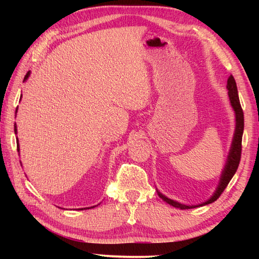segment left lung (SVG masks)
I'll use <instances>...</instances> for the list:
<instances>
[{
  "instance_id": "8db88e82",
  "label": "left lung",
  "mask_w": 259,
  "mask_h": 259,
  "mask_svg": "<svg viewBox=\"0 0 259 259\" xmlns=\"http://www.w3.org/2000/svg\"><path fill=\"white\" fill-rule=\"evenodd\" d=\"M227 89H229V96H230V100H231V105L233 107L234 112H235V117H236V126H235V134H234V138L233 142H232V146H231V151L229 157H227V162L225 164L224 171L222 174V178L221 182H219V185L217 187L216 192L213 193V195L210 198L207 202H204L201 205H205L209 203H212L216 201L219 196L222 195V193L224 192L226 186L229 185L230 181L232 177L234 176V174L238 170V166L241 160V152H242V135H243V126H244V117H243V111L242 107H241L240 104V99H239V95H238V88H236V83L233 75H231L227 80ZM159 196L164 200L166 203L172 205L175 208H179V209H191V208H195L198 205H185V204H181L176 202V201L170 200L166 198V196L162 195L159 192Z\"/></svg>"
}]
</instances>
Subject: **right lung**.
<instances>
[{
  "instance_id": "obj_1",
  "label": "right lung",
  "mask_w": 259,
  "mask_h": 259,
  "mask_svg": "<svg viewBox=\"0 0 259 259\" xmlns=\"http://www.w3.org/2000/svg\"><path fill=\"white\" fill-rule=\"evenodd\" d=\"M29 76V72L27 73V74H26V75H25V80H26V78H27ZM16 113H17V109H16ZM15 133L17 134V129H16V126H15ZM17 147H18V151H19V145L18 146H17Z\"/></svg>"
}]
</instances>
